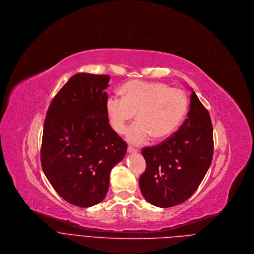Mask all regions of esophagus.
I'll return each mask as SVG.
<instances>
[{"label": "esophagus", "instance_id": "34e87169", "mask_svg": "<svg viewBox=\"0 0 254 254\" xmlns=\"http://www.w3.org/2000/svg\"><path fill=\"white\" fill-rule=\"evenodd\" d=\"M137 152V149H135V148H132V147H128L127 148V153H136Z\"/></svg>", "mask_w": 254, "mask_h": 254}]
</instances>
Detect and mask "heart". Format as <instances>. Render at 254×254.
Instances as JSON below:
<instances>
[{
  "instance_id": "b5f03b06",
  "label": "heart",
  "mask_w": 254,
  "mask_h": 254,
  "mask_svg": "<svg viewBox=\"0 0 254 254\" xmlns=\"http://www.w3.org/2000/svg\"><path fill=\"white\" fill-rule=\"evenodd\" d=\"M121 97L106 101V114L112 129L122 134L135 114L136 122L127 131L133 145L146 143L153 136L164 140L181 125L189 110L188 94L161 82L130 81L121 90Z\"/></svg>"
}]
</instances>
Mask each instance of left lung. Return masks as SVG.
I'll use <instances>...</instances> for the list:
<instances>
[{
	"label": "left lung",
	"mask_w": 254,
	"mask_h": 254,
	"mask_svg": "<svg viewBox=\"0 0 254 254\" xmlns=\"http://www.w3.org/2000/svg\"><path fill=\"white\" fill-rule=\"evenodd\" d=\"M191 90L188 118L178 130L154 147L142 150L147 167L139 184L145 199L170 207L189 199L209 170L214 153L209 111Z\"/></svg>",
	"instance_id": "obj_1"
}]
</instances>
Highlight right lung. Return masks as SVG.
<instances>
[{
	"label": "right lung",
	"instance_id": "obj_1",
	"mask_svg": "<svg viewBox=\"0 0 254 254\" xmlns=\"http://www.w3.org/2000/svg\"><path fill=\"white\" fill-rule=\"evenodd\" d=\"M110 77L79 73L54 98L44 122L41 166L55 190L81 207L102 201L127 145L108 123Z\"/></svg>",
	"mask_w": 254,
	"mask_h": 254
}]
</instances>
